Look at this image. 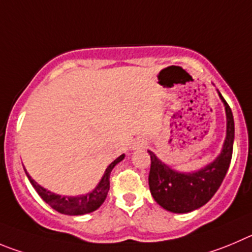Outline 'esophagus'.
Instances as JSON below:
<instances>
[{"label": "esophagus", "mask_w": 252, "mask_h": 252, "mask_svg": "<svg viewBox=\"0 0 252 252\" xmlns=\"http://www.w3.org/2000/svg\"><path fill=\"white\" fill-rule=\"evenodd\" d=\"M145 145H147V143H145L144 140H139V142L134 143L133 149H142V148H144Z\"/></svg>", "instance_id": "34e87169"}]
</instances>
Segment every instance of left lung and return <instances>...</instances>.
Instances as JSON below:
<instances>
[{
	"label": "left lung",
	"instance_id": "left-lung-1",
	"mask_svg": "<svg viewBox=\"0 0 252 252\" xmlns=\"http://www.w3.org/2000/svg\"><path fill=\"white\" fill-rule=\"evenodd\" d=\"M226 112V138L221 153L213 163L194 173H180L150 155L149 188L154 200L165 210L176 214L190 213L205 205L221 185L230 166L234 147L235 126L231 108L219 92Z\"/></svg>",
	"mask_w": 252,
	"mask_h": 252
}]
</instances>
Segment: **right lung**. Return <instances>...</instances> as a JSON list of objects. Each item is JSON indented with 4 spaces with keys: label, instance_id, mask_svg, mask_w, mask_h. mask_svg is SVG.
I'll list each match as a JSON object with an SVG mask.
<instances>
[{
    "label": "right lung",
    "instance_id": "right-lung-1",
    "mask_svg": "<svg viewBox=\"0 0 252 252\" xmlns=\"http://www.w3.org/2000/svg\"><path fill=\"white\" fill-rule=\"evenodd\" d=\"M126 155L122 154L121 157L115 159L113 163L109 164L104 171V175L102 176V180L99 184L94 188L93 191L87 192L86 195H78V196H61V195L55 194V192L48 191L47 189L42 188L41 185L37 184L27 170L25 169V173L27 175L28 180L32 184V187L36 189L39 196L51 206L52 209H55L56 211L61 214H65V215H84V214L92 213V211L97 210L103 203H104L105 197H107L108 191H109V176L112 173L113 168H114L119 161L124 159Z\"/></svg>",
    "mask_w": 252,
    "mask_h": 252
}]
</instances>
